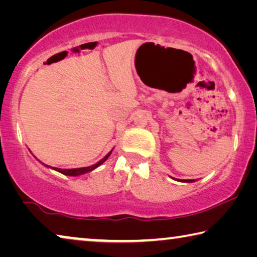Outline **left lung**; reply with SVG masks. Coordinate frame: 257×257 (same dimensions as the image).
Masks as SVG:
<instances>
[{
	"label": "left lung",
	"mask_w": 257,
	"mask_h": 257,
	"mask_svg": "<svg viewBox=\"0 0 257 257\" xmlns=\"http://www.w3.org/2000/svg\"><path fill=\"white\" fill-rule=\"evenodd\" d=\"M179 181H182V182H193L194 180L193 179H186V180L182 179V180H179Z\"/></svg>",
	"instance_id": "obj_1"
}]
</instances>
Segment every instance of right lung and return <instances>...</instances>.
Here are the masks:
<instances>
[{
  "instance_id": "obj_1",
  "label": "right lung",
  "mask_w": 257,
  "mask_h": 257,
  "mask_svg": "<svg viewBox=\"0 0 257 257\" xmlns=\"http://www.w3.org/2000/svg\"><path fill=\"white\" fill-rule=\"evenodd\" d=\"M111 152H112V151H111ZM111 152H110V153H107L105 156H104V158H103L101 161H99V162H97L96 164L90 165V167H86V168H78V169H59V168H52V167H50V165H46V164H44V165H46V167H49V168H52V169H53V170H55V171L62 173V175H66V176H79V175H84V173H86V172L92 171V170H94V169H96L97 167H99V165H101V164H103V163L105 162V161L107 160L108 156L111 155Z\"/></svg>"
}]
</instances>
